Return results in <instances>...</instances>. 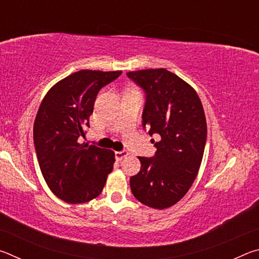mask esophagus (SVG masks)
<instances>
[{
  "mask_svg": "<svg viewBox=\"0 0 259 259\" xmlns=\"http://www.w3.org/2000/svg\"><path fill=\"white\" fill-rule=\"evenodd\" d=\"M129 155V152L126 151H120V152H115V157L117 160H122L124 159V157H126Z\"/></svg>",
  "mask_w": 259,
  "mask_h": 259,
  "instance_id": "esophagus-1",
  "label": "esophagus"
}]
</instances>
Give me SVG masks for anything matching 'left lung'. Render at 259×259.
<instances>
[{
  "label": "left lung",
  "instance_id": "obj_1",
  "mask_svg": "<svg viewBox=\"0 0 259 259\" xmlns=\"http://www.w3.org/2000/svg\"><path fill=\"white\" fill-rule=\"evenodd\" d=\"M126 75L146 94L143 126L160 135L153 157H142L140 171L130 178L131 192L147 207L165 209L176 204L199 172L207 121L196 91L165 68L142 69Z\"/></svg>",
  "mask_w": 259,
  "mask_h": 259
}]
</instances>
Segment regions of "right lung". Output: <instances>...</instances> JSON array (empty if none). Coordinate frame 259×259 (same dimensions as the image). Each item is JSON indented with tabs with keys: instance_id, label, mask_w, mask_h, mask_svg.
Wrapping results in <instances>:
<instances>
[{
	"instance_id": "right-lung-1",
	"label": "right lung",
	"mask_w": 259,
	"mask_h": 259,
	"mask_svg": "<svg viewBox=\"0 0 259 259\" xmlns=\"http://www.w3.org/2000/svg\"><path fill=\"white\" fill-rule=\"evenodd\" d=\"M122 71L82 69L48 91L34 121V145L41 172L51 192L67 203L89 202L102 193L115 154L80 144L99 90Z\"/></svg>"
}]
</instances>
